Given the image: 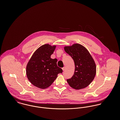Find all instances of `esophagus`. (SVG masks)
Instances as JSON below:
<instances>
[{
	"mask_svg": "<svg viewBox=\"0 0 120 120\" xmlns=\"http://www.w3.org/2000/svg\"><path fill=\"white\" fill-rule=\"evenodd\" d=\"M62 69H63V71H64L66 69V67H63V68H62Z\"/></svg>",
	"mask_w": 120,
	"mask_h": 120,
	"instance_id": "obj_1",
	"label": "esophagus"
}]
</instances>
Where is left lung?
<instances>
[{
    "mask_svg": "<svg viewBox=\"0 0 120 120\" xmlns=\"http://www.w3.org/2000/svg\"><path fill=\"white\" fill-rule=\"evenodd\" d=\"M65 51L71 56L75 63L74 74L67 80L69 86L75 90H81L89 86L96 73L95 63L89 51L79 44L64 47Z\"/></svg>",
    "mask_w": 120,
    "mask_h": 120,
    "instance_id": "8db88e82",
    "label": "left lung"
}]
</instances>
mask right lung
I'll return each instance as SVG.
<instances>
[{"instance_id":"right-lung-1","label":"right lung","mask_w":120,"mask_h":120,"mask_svg":"<svg viewBox=\"0 0 120 120\" xmlns=\"http://www.w3.org/2000/svg\"><path fill=\"white\" fill-rule=\"evenodd\" d=\"M56 46L45 44L34 52L26 68V74L29 80L35 87L45 89L51 85L57 75L63 72L58 67L57 59H52Z\"/></svg>"}]
</instances>
